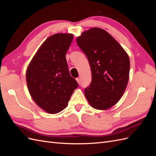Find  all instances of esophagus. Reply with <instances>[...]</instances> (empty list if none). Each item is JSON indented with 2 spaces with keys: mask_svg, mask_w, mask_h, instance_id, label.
I'll return each mask as SVG.
<instances>
[{
  "mask_svg": "<svg viewBox=\"0 0 156 156\" xmlns=\"http://www.w3.org/2000/svg\"><path fill=\"white\" fill-rule=\"evenodd\" d=\"M76 80H77V81L78 83H80V79L79 78H77Z\"/></svg>",
  "mask_w": 156,
  "mask_h": 156,
  "instance_id": "obj_1",
  "label": "esophagus"
}]
</instances>
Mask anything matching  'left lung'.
<instances>
[{
    "mask_svg": "<svg viewBox=\"0 0 156 156\" xmlns=\"http://www.w3.org/2000/svg\"><path fill=\"white\" fill-rule=\"evenodd\" d=\"M77 43L90 66L92 81L84 89L94 108L105 110L120 100L129 79V56L117 41L105 30L92 28L83 32Z\"/></svg>",
    "mask_w": 156,
    "mask_h": 156,
    "instance_id": "obj_1",
    "label": "left lung"
}]
</instances>
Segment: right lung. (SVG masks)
Instances as JSON below:
<instances>
[{
	"instance_id": "1",
	"label": "right lung",
	"mask_w": 156,
	"mask_h": 156,
	"mask_svg": "<svg viewBox=\"0 0 156 156\" xmlns=\"http://www.w3.org/2000/svg\"><path fill=\"white\" fill-rule=\"evenodd\" d=\"M72 34H55L41 45L28 66V89L42 109L56 114L67 107L79 84L71 76L66 54L72 44Z\"/></svg>"
}]
</instances>
